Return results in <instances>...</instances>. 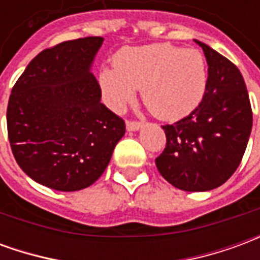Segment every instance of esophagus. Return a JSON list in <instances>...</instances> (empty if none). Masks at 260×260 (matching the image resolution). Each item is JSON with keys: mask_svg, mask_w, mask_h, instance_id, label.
Returning a JSON list of instances; mask_svg holds the SVG:
<instances>
[{"mask_svg": "<svg viewBox=\"0 0 260 260\" xmlns=\"http://www.w3.org/2000/svg\"><path fill=\"white\" fill-rule=\"evenodd\" d=\"M143 126L142 122H138V121H126V131L129 132H135V131H139Z\"/></svg>", "mask_w": 260, "mask_h": 260, "instance_id": "1", "label": "esophagus"}]
</instances>
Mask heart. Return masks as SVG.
<instances>
[{"label":"heart","mask_w":260,"mask_h":260,"mask_svg":"<svg viewBox=\"0 0 260 260\" xmlns=\"http://www.w3.org/2000/svg\"><path fill=\"white\" fill-rule=\"evenodd\" d=\"M103 99L119 111L135 97L136 89L157 118L177 121L191 114L205 97L206 59L195 48L150 44L125 48L114 59V68L99 75Z\"/></svg>","instance_id":"heart-1"}]
</instances>
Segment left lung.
I'll use <instances>...</instances> for the list:
<instances>
[{"label":"left lung","mask_w":260,"mask_h":260,"mask_svg":"<svg viewBox=\"0 0 260 260\" xmlns=\"http://www.w3.org/2000/svg\"><path fill=\"white\" fill-rule=\"evenodd\" d=\"M207 62V87L188 117L164 125L167 138L156 166L166 181L186 192L223 185L238 169L252 129L245 82L230 59L195 40Z\"/></svg>","instance_id":"8db88e82"}]
</instances>
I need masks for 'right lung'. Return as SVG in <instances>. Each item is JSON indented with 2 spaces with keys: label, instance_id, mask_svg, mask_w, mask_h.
I'll return each instance as SVG.
<instances>
[{
  "label": "right lung",
  "instance_id": "1",
  "mask_svg": "<svg viewBox=\"0 0 260 260\" xmlns=\"http://www.w3.org/2000/svg\"><path fill=\"white\" fill-rule=\"evenodd\" d=\"M103 37L47 48L15 83L7 125L11 149L23 173L62 192L85 189L107 169L125 122L102 104L91 67Z\"/></svg>",
  "mask_w": 260,
  "mask_h": 260
}]
</instances>
